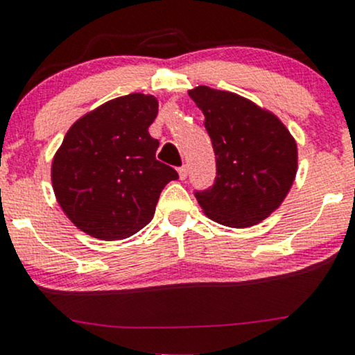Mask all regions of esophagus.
Returning a JSON list of instances; mask_svg holds the SVG:
<instances>
[{"label":"esophagus","mask_w":355,"mask_h":355,"mask_svg":"<svg viewBox=\"0 0 355 355\" xmlns=\"http://www.w3.org/2000/svg\"><path fill=\"white\" fill-rule=\"evenodd\" d=\"M177 171H178V177H180V180H185L187 175H189V168H187L185 165L180 166V168H178Z\"/></svg>","instance_id":"34e87169"}]
</instances>
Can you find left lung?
I'll use <instances>...</instances> for the list:
<instances>
[{"mask_svg": "<svg viewBox=\"0 0 355 355\" xmlns=\"http://www.w3.org/2000/svg\"><path fill=\"white\" fill-rule=\"evenodd\" d=\"M212 139L217 177L196 192L207 217L236 229L251 227L282 205L298 170L297 141L268 109L207 85L190 89Z\"/></svg>", "mask_w": 355, "mask_h": 355, "instance_id": "1", "label": "left lung"}]
</instances>
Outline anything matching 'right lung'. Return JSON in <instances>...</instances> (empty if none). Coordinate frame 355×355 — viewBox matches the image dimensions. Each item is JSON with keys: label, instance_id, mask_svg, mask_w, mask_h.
Masks as SVG:
<instances>
[{"label": "right lung", "instance_id": "right-lung-1", "mask_svg": "<svg viewBox=\"0 0 355 355\" xmlns=\"http://www.w3.org/2000/svg\"><path fill=\"white\" fill-rule=\"evenodd\" d=\"M158 114L151 94L121 96L70 126L52 162V187L65 216L103 241L133 236L153 219L159 193L178 173L157 159L148 128Z\"/></svg>", "mask_w": 355, "mask_h": 355}]
</instances>
